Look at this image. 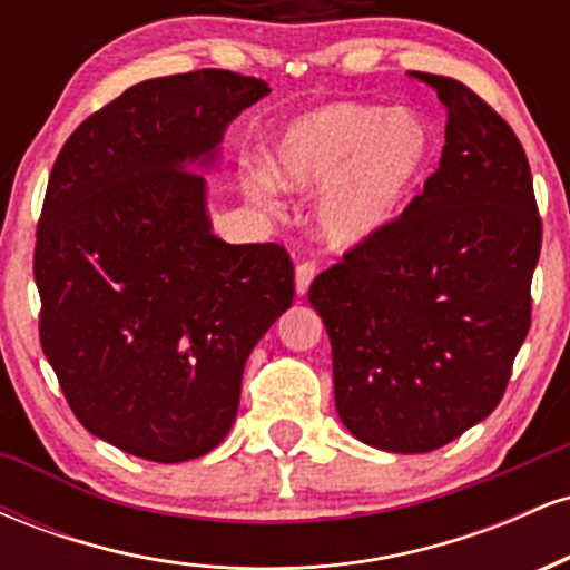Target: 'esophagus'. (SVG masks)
I'll return each mask as SVG.
<instances>
[{
    "mask_svg": "<svg viewBox=\"0 0 570 570\" xmlns=\"http://www.w3.org/2000/svg\"><path fill=\"white\" fill-rule=\"evenodd\" d=\"M316 263H299L297 271H294V284H297V294L299 297H305L307 294V286H311L313 276H316Z\"/></svg>",
    "mask_w": 570,
    "mask_h": 570,
    "instance_id": "1",
    "label": "esophagus"
}]
</instances>
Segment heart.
I'll list each match as a JSON object with an SVG mask.
<instances>
[{
    "instance_id": "1",
    "label": "heart",
    "mask_w": 570,
    "mask_h": 570,
    "mask_svg": "<svg viewBox=\"0 0 570 570\" xmlns=\"http://www.w3.org/2000/svg\"><path fill=\"white\" fill-rule=\"evenodd\" d=\"M431 158L426 122L412 112L358 101L313 109L278 136L271 179L289 193L326 187L318 200V230L332 246H353L396 217L421 185ZM265 200L271 185L248 181Z\"/></svg>"
}]
</instances>
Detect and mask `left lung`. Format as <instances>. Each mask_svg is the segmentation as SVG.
Wrapping results in <instances>:
<instances>
[{"label": "left lung", "mask_w": 570, "mask_h": 570, "mask_svg": "<svg viewBox=\"0 0 570 570\" xmlns=\"http://www.w3.org/2000/svg\"><path fill=\"white\" fill-rule=\"evenodd\" d=\"M440 168L410 206L311 284L332 340L335 404L356 440L429 453L499 407L531 330L541 217L509 122L453 77Z\"/></svg>", "instance_id": "left-lung-1"}]
</instances>
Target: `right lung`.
I'll return each mask as SVG.
<instances>
[{"label":"right lung","instance_id":"1","mask_svg":"<svg viewBox=\"0 0 570 570\" xmlns=\"http://www.w3.org/2000/svg\"><path fill=\"white\" fill-rule=\"evenodd\" d=\"M265 94L227 69L144 80L82 120L50 171L39 343L77 421L130 455L179 463L217 448L248 353L294 299L289 252L217 238L189 168Z\"/></svg>","mask_w":570,"mask_h":570}]
</instances>
